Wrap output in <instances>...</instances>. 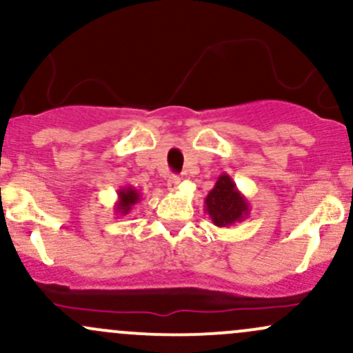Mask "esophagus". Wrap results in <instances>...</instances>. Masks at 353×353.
I'll list each match as a JSON object with an SVG mask.
<instances>
[{"instance_id":"obj_1","label":"esophagus","mask_w":353,"mask_h":353,"mask_svg":"<svg viewBox=\"0 0 353 353\" xmlns=\"http://www.w3.org/2000/svg\"><path fill=\"white\" fill-rule=\"evenodd\" d=\"M181 185V177L179 176H170L168 179V188L169 191H177Z\"/></svg>"}]
</instances>
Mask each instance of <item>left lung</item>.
I'll return each instance as SVG.
<instances>
[{"mask_svg":"<svg viewBox=\"0 0 353 353\" xmlns=\"http://www.w3.org/2000/svg\"><path fill=\"white\" fill-rule=\"evenodd\" d=\"M204 211L218 228L233 226L250 214V203L228 174H221L204 199Z\"/></svg>","mask_w":353,"mask_h":353,"instance_id":"8db88e82","label":"left lung"}]
</instances>
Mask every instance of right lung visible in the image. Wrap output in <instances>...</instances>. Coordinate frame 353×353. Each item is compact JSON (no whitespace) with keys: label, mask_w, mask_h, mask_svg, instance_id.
<instances>
[{"label":"right lung","mask_w":353,"mask_h":353,"mask_svg":"<svg viewBox=\"0 0 353 353\" xmlns=\"http://www.w3.org/2000/svg\"><path fill=\"white\" fill-rule=\"evenodd\" d=\"M117 203H115V214L119 216H127L135 204L141 201V192L132 185H125V188H120L117 191Z\"/></svg>","instance_id":"right-lung-1"}]
</instances>
